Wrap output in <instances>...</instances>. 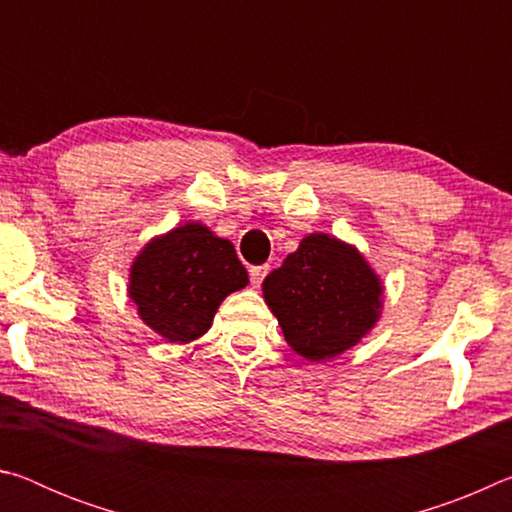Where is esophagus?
<instances>
[{
	"mask_svg": "<svg viewBox=\"0 0 512 512\" xmlns=\"http://www.w3.org/2000/svg\"><path fill=\"white\" fill-rule=\"evenodd\" d=\"M250 282H253V287H259V284L264 282V277L268 275V264L262 266H250Z\"/></svg>",
	"mask_w": 512,
	"mask_h": 512,
	"instance_id": "obj_1",
	"label": "esophagus"
}]
</instances>
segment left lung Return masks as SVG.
<instances>
[{
    "label": "left lung",
    "instance_id": "obj_1",
    "mask_svg": "<svg viewBox=\"0 0 512 512\" xmlns=\"http://www.w3.org/2000/svg\"><path fill=\"white\" fill-rule=\"evenodd\" d=\"M262 287L284 339L309 361L357 345L375 327L384 293L359 250L323 232L302 239Z\"/></svg>",
    "mask_w": 512,
    "mask_h": 512
}]
</instances>
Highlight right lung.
I'll return each mask as SVG.
<instances>
[{
	"label": "right lung",
	"mask_w": 512,
	"mask_h": 512,
	"mask_svg": "<svg viewBox=\"0 0 512 512\" xmlns=\"http://www.w3.org/2000/svg\"><path fill=\"white\" fill-rule=\"evenodd\" d=\"M246 284L235 246L201 223H185L135 257L128 296L162 339L189 343L210 329L223 298Z\"/></svg>",
	"instance_id": "right-lung-1"
}]
</instances>
